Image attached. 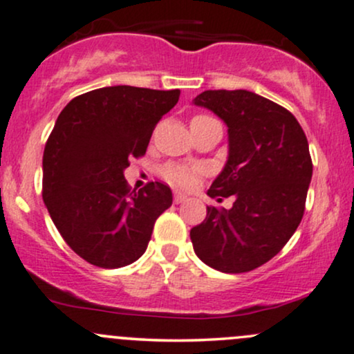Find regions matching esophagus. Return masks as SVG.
I'll list each match as a JSON object with an SVG mask.
<instances>
[{"instance_id":"esophagus-1","label":"esophagus","mask_w":354,"mask_h":354,"mask_svg":"<svg viewBox=\"0 0 354 354\" xmlns=\"http://www.w3.org/2000/svg\"><path fill=\"white\" fill-rule=\"evenodd\" d=\"M185 200H186V194L180 193V191H176V193H174V203H176V205H180V203H183Z\"/></svg>"}]
</instances>
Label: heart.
Listing matches in <instances>:
<instances>
[{
	"label": "heart",
	"mask_w": 354,
	"mask_h": 354,
	"mask_svg": "<svg viewBox=\"0 0 354 354\" xmlns=\"http://www.w3.org/2000/svg\"><path fill=\"white\" fill-rule=\"evenodd\" d=\"M205 118H211L206 115H198L194 116L191 121L196 120H205ZM201 174V168L196 166H181V165H168L163 169L165 180L171 185L178 186V188H193L196 185L198 176Z\"/></svg>",
	"instance_id": "obj_1"
}]
</instances>
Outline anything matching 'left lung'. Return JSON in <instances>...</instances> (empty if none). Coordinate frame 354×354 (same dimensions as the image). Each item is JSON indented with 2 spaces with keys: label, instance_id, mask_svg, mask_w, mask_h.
Returning <instances> with one entry per match:
<instances>
[{
  "label": "left lung",
  "instance_id": "left-lung-1",
  "mask_svg": "<svg viewBox=\"0 0 354 354\" xmlns=\"http://www.w3.org/2000/svg\"><path fill=\"white\" fill-rule=\"evenodd\" d=\"M228 126V161L208 189L233 208L208 206L189 231L194 253L221 273L265 265L301 223L313 163L298 120L273 101L246 89H209L194 98Z\"/></svg>",
  "mask_w": 354,
  "mask_h": 354
}]
</instances>
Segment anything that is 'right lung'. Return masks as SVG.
<instances>
[{
    "instance_id": "right-lung-1",
    "label": "right lung",
    "mask_w": 354,
    "mask_h": 354,
    "mask_svg": "<svg viewBox=\"0 0 354 354\" xmlns=\"http://www.w3.org/2000/svg\"><path fill=\"white\" fill-rule=\"evenodd\" d=\"M180 89L106 86L76 96L56 120L43 154V201L68 246L100 268L135 263L158 216L173 203L169 186H128L129 160L146 153L154 126Z\"/></svg>"
}]
</instances>
